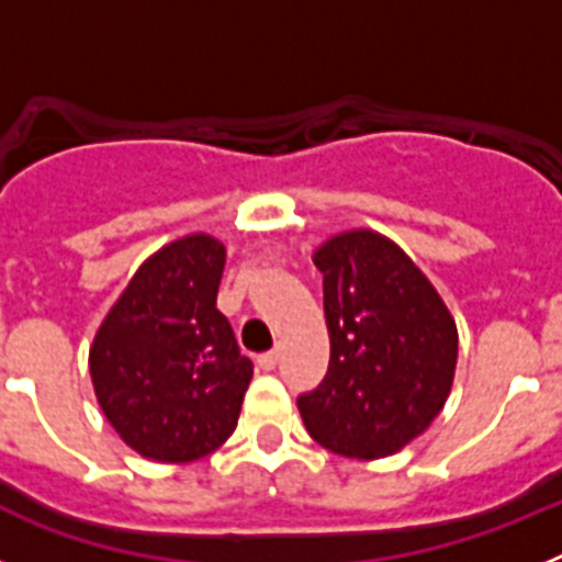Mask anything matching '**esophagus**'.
Returning a JSON list of instances; mask_svg holds the SVG:
<instances>
[{
	"instance_id": "34e87169",
	"label": "esophagus",
	"mask_w": 562,
	"mask_h": 562,
	"mask_svg": "<svg viewBox=\"0 0 562 562\" xmlns=\"http://www.w3.org/2000/svg\"><path fill=\"white\" fill-rule=\"evenodd\" d=\"M278 360H281V351L272 349V351H265V355H258V366L265 371H272L278 366Z\"/></svg>"
}]
</instances>
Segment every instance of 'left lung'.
Masks as SVG:
<instances>
[{
	"label": "left lung",
	"mask_w": 562,
	"mask_h": 562,
	"mask_svg": "<svg viewBox=\"0 0 562 562\" xmlns=\"http://www.w3.org/2000/svg\"><path fill=\"white\" fill-rule=\"evenodd\" d=\"M312 261L324 272L331 357L297 411L331 453H396L430 428L453 389V315L425 272L374 231L337 233Z\"/></svg>",
	"instance_id": "8db88e82"
}]
</instances>
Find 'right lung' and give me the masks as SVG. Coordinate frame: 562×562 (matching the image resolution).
Instances as JSON below:
<instances>
[{
    "label": "right lung",
    "mask_w": 562,
    "mask_h": 562,
    "mask_svg": "<svg viewBox=\"0 0 562 562\" xmlns=\"http://www.w3.org/2000/svg\"><path fill=\"white\" fill-rule=\"evenodd\" d=\"M225 245L191 233L134 272L89 349L98 405L140 456L186 464L236 430L252 362L216 310Z\"/></svg>",
    "instance_id": "add662e5"
}]
</instances>
